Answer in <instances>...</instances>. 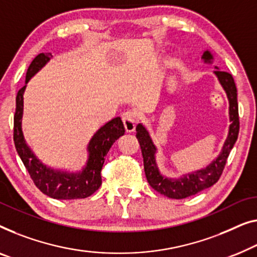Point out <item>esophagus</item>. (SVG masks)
<instances>
[{"mask_svg":"<svg viewBox=\"0 0 257 257\" xmlns=\"http://www.w3.org/2000/svg\"><path fill=\"white\" fill-rule=\"evenodd\" d=\"M121 120L124 122V127L126 132H133L136 128L137 117L133 111H126L121 114Z\"/></svg>","mask_w":257,"mask_h":257,"instance_id":"esophagus-1","label":"esophagus"}]
</instances>
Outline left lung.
<instances>
[{
	"mask_svg": "<svg viewBox=\"0 0 257 257\" xmlns=\"http://www.w3.org/2000/svg\"><path fill=\"white\" fill-rule=\"evenodd\" d=\"M202 59L205 62H211L212 54L209 51H205L202 55ZM219 82L225 89L229 101V133L225 141L221 153L217 159L207 166L206 168L200 169L198 172L188 174L181 178H168L160 174L155 162L156 148L152 141L147 130L141 124H138L137 139L139 141L141 153L144 158V169L146 174L147 181L152 188L163 196L174 199H183L187 197L200 192L204 189L212 187L220 178L222 170L225 168L226 161L230 153L234 144L239 136L240 121H239V106H237V91L233 76L227 72L214 70Z\"/></svg>",
	"mask_w": 257,
	"mask_h": 257,
	"instance_id": "left-lung-1",
	"label": "left lung"
}]
</instances>
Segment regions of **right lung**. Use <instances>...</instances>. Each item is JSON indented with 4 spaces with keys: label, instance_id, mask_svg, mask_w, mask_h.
I'll list each match as a JSON object with an SVG mask.
<instances>
[{
    "label": "right lung",
    "instance_id": "add662e5",
    "mask_svg": "<svg viewBox=\"0 0 257 257\" xmlns=\"http://www.w3.org/2000/svg\"><path fill=\"white\" fill-rule=\"evenodd\" d=\"M51 53H40L30 64L25 83L50 60ZM24 85L17 92L16 111L14 116V143L16 151L25 168L31 176L33 183L40 191L55 199H77L87 198L91 196L102 184L101 170L109 152L114 141L125 133L120 117L113 118L98 130L92 137L88 146L89 160L87 167L80 173H67L61 170L52 169L44 165L33 154L28 146L22 132V116H23V92Z\"/></svg>",
    "mask_w": 257,
    "mask_h": 257
}]
</instances>
